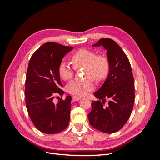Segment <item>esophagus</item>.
<instances>
[{
	"mask_svg": "<svg viewBox=\"0 0 160 160\" xmlns=\"http://www.w3.org/2000/svg\"><path fill=\"white\" fill-rule=\"evenodd\" d=\"M72 100H73L74 101H79L81 98H80V97H78V96H72Z\"/></svg>",
	"mask_w": 160,
	"mask_h": 160,
	"instance_id": "obj_1",
	"label": "esophagus"
}]
</instances>
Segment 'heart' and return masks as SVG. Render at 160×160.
Returning a JSON list of instances; mask_svg holds the SVG:
<instances>
[{
	"instance_id": "b5f03b06",
	"label": "heart",
	"mask_w": 160,
	"mask_h": 160,
	"mask_svg": "<svg viewBox=\"0 0 160 160\" xmlns=\"http://www.w3.org/2000/svg\"><path fill=\"white\" fill-rule=\"evenodd\" d=\"M71 61L77 68L85 67V76L101 81L108 76L109 71V63L107 58L97 56L96 53L89 49H82L75 52L71 57ZM59 74L63 80L71 79L74 74V69L65 61L59 65ZM94 83L91 79L80 81L75 79L67 85V91L71 94L79 96L85 95L94 89Z\"/></svg>"
}]
</instances>
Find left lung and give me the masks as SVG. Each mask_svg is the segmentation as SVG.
I'll return each instance as SVG.
<instances>
[{
	"label": "left lung",
	"instance_id": "1",
	"mask_svg": "<svg viewBox=\"0 0 160 160\" xmlns=\"http://www.w3.org/2000/svg\"><path fill=\"white\" fill-rule=\"evenodd\" d=\"M92 46L103 47L107 51L109 71L102 86L93 93L98 100L92 101V110L88 114L89 123L101 132L113 133L123 128L133 108L135 87L132 67L122 48L111 38H101ZM106 98L109 101L105 107Z\"/></svg>",
	"mask_w": 160,
	"mask_h": 160
}]
</instances>
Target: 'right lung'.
<instances>
[{
	"instance_id": "add662e5",
	"label": "right lung",
	"mask_w": 160,
	"mask_h": 160,
	"mask_svg": "<svg viewBox=\"0 0 160 160\" xmlns=\"http://www.w3.org/2000/svg\"><path fill=\"white\" fill-rule=\"evenodd\" d=\"M73 47L49 42L33 53L28 62L25 82L26 107L35 126L47 134L59 133L70 120L71 96L53 102L55 94L63 95L59 67Z\"/></svg>"
}]
</instances>
